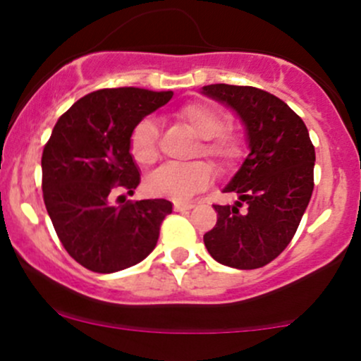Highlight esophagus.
<instances>
[{
	"label": "esophagus",
	"instance_id": "esophagus-1",
	"mask_svg": "<svg viewBox=\"0 0 361 361\" xmlns=\"http://www.w3.org/2000/svg\"><path fill=\"white\" fill-rule=\"evenodd\" d=\"M192 202H175V210L176 212H186V210H192L193 209Z\"/></svg>",
	"mask_w": 361,
	"mask_h": 361
}]
</instances>
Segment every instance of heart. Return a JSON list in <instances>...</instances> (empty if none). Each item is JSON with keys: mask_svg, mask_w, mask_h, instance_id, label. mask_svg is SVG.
Masks as SVG:
<instances>
[{"mask_svg": "<svg viewBox=\"0 0 361 361\" xmlns=\"http://www.w3.org/2000/svg\"><path fill=\"white\" fill-rule=\"evenodd\" d=\"M176 118L188 126L200 137L193 149V156L204 154L217 164L221 171H229L243 157V140L229 128H224L226 117L221 110L200 102L186 103L175 111ZM159 130L152 118H142L135 123L128 137V149L140 166L156 163ZM212 180V168L204 161L186 164H166L146 180V190L154 197L173 200H188L202 192Z\"/></svg>", "mask_w": 361, "mask_h": 361, "instance_id": "heart-1", "label": "heart"}]
</instances>
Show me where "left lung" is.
I'll return each mask as SVG.
<instances>
[{
	"mask_svg": "<svg viewBox=\"0 0 361 361\" xmlns=\"http://www.w3.org/2000/svg\"><path fill=\"white\" fill-rule=\"evenodd\" d=\"M202 93L235 111L250 147L222 190L238 200L214 205L217 224L204 235L205 247L221 264L255 270L292 241L312 197L316 151L302 118L275 94L233 85H209Z\"/></svg>",
	"mask_w": 361,
	"mask_h": 361,
	"instance_id": "1",
	"label": "left lung"
}]
</instances>
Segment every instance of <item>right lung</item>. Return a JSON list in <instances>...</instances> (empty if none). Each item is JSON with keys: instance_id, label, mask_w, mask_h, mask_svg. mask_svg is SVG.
<instances>
[{"instance_id": "obj_1", "label": "right lung", "mask_w": 361, "mask_h": 361, "mask_svg": "<svg viewBox=\"0 0 361 361\" xmlns=\"http://www.w3.org/2000/svg\"><path fill=\"white\" fill-rule=\"evenodd\" d=\"M173 91L110 88L86 94L61 115L42 152L45 209L64 250L94 273L134 267L156 247L173 204L164 198L111 207L115 185L140 183L128 137Z\"/></svg>"}]
</instances>
